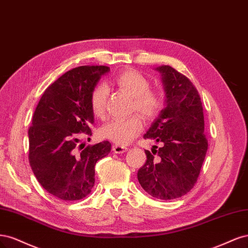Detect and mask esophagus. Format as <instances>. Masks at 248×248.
<instances>
[{"mask_svg":"<svg viewBox=\"0 0 248 248\" xmlns=\"http://www.w3.org/2000/svg\"><path fill=\"white\" fill-rule=\"evenodd\" d=\"M113 151L115 154H124V151L127 150V147L126 146H124V145H119V144H115L113 145Z\"/></svg>","mask_w":248,"mask_h":248,"instance_id":"1","label":"esophagus"}]
</instances>
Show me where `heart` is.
<instances>
[{
  "mask_svg": "<svg viewBox=\"0 0 248 248\" xmlns=\"http://www.w3.org/2000/svg\"><path fill=\"white\" fill-rule=\"evenodd\" d=\"M113 83L133 97L132 110L138 111L146 121H153L161 113L164 107L163 94L156 90L150 89L149 80L139 71L125 69L114 76ZM107 98L108 89L106 85L99 84L92 91L90 104L92 112L95 117H105ZM142 130V118L138 113H135L130 117L114 119L106 124L100 130V134L104 139L124 145L137 137Z\"/></svg>",
  "mask_w": 248,
  "mask_h": 248,
  "instance_id": "obj_1",
  "label": "heart"
}]
</instances>
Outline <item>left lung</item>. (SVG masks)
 Instances as JSON below:
<instances>
[{"mask_svg": "<svg viewBox=\"0 0 248 248\" xmlns=\"http://www.w3.org/2000/svg\"><path fill=\"white\" fill-rule=\"evenodd\" d=\"M157 69L163 75L167 106L143 137L161 147L145 150L147 159L137 177L147 194L167 201L185 196L195 186L208 140L201 98L193 82L170 66Z\"/></svg>", "mask_w": 248, "mask_h": 248, "instance_id": "8db88e82", "label": "left lung"}]
</instances>
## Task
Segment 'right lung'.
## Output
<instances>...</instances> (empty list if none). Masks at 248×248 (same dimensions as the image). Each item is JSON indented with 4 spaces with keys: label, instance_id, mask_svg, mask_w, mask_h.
<instances>
[{
    "label": "right lung",
    "instance_id": "right-lung-1",
    "mask_svg": "<svg viewBox=\"0 0 248 248\" xmlns=\"http://www.w3.org/2000/svg\"><path fill=\"white\" fill-rule=\"evenodd\" d=\"M109 70L80 66L66 72L45 90L29 127L31 170L45 190L63 201H77L91 193L95 163L111 150L109 141L79 144L82 136L93 134L91 93Z\"/></svg>",
    "mask_w": 248,
    "mask_h": 248
}]
</instances>
